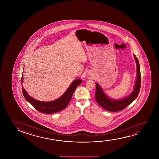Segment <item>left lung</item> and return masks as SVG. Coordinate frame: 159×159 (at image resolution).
<instances>
[{
	"label": "left lung",
	"mask_w": 159,
	"mask_h": 159,
	"mask_svg": "<svg viewBox=\"0 0 159 159\" xmlns=\"http://www.w3.org/2000/svg\"><path fill=\"white\" fill-rule=\"evenodd\" d=\"M134 57L135 58L137 67L136 78L133 91L126 97L120 99L110 98L105 93L104 91L99 84L98 83H96L95 98L96 101L98 102V104L105 110L112 112L120 111L125 109L130 104L137 98L141 87V72L139 60L135 54H134Z\"/></svg>",
	"instance_id": "1"
}]
</instances>
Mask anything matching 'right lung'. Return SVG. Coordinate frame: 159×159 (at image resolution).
Wrapping results in <instances>:
<instances>
[{"instance_id": "add662e5", "label": "right lung", "mask_w": 159, "mask_h": 159, "mask_svg": "<svg viewBox=\"0 0 159 159\" xmlns=\"http://www.w3.org/2000/svg\"><path fill=\"white\" fill-rule=\"evenodd\" d=\"M23 81V74H22V84ZM80 79H75L70 84L65 93L59 98L50 102H43L36 100L29 96L26 90L22 87V92L24 98L33 107L40 112L44 113H53L61 111L69 104L74 91L77 86L82 83Z\"/></svg>"}]
</instances>
